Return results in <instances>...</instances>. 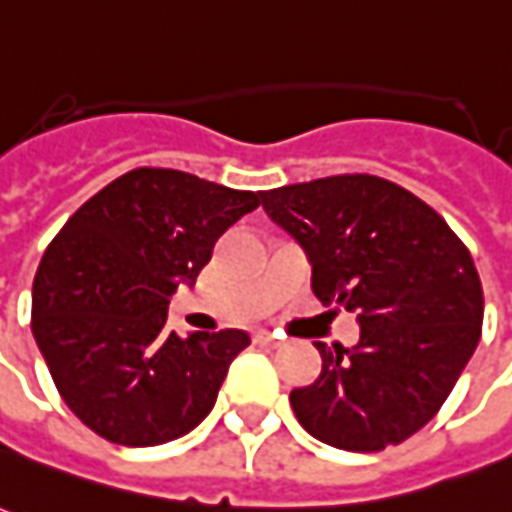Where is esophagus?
<instances>
[{
	"label": "esophagus",
	"instance_id": "1",
	"mask_svg": "<svg viewBox=\"0 0 512 512\" xmlns=\"http://www.w3.org/2000/svg\"><path fill=\"white\" fill-rule=\"evenodd\" d=\"M252 339H255V344H260V347H277V344H280V339H277V336H271L269 330H255V336H252Z\"/></svg>",
	"mask_w": 512,
	"mask_h": 512
}]
</instances>
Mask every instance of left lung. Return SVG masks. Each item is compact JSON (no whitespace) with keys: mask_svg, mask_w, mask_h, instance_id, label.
<instances>
[{"mask_svg":"<svg viewBox=\"0 0 512 512\" xmlns=\"http://www.w3.org/2000/svg\"><path fill=\"white\" fill-rule=\"evenodd\" d=\"M314 266L322 305L356 311L353 347L316 342L322 373L291 392L302 429L344 451L420 431L474 356L485 297L468 246L401 184L342 173L260 193Z\"/></svg>","mask_w":512,"mask_h":512,"instance_id":"8db88e82","label":"left lung"}]
</instances>
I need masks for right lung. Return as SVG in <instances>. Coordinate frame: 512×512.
<instances>
[{"label":"right lung","instance_id":"right-lung-1","mask_svg":"<svg viewBox=\"0 0 512 512\" xmlns=\"http://www.w3.org/2000/svg\"><path fill=\"white\" fill-rule=\"evenodd\" d=\"M260 193L137 168L66 221L33 280V336L58 395L117 446H159L210 415L246 330L179 336L168 302Z\"/></svg>","mask_w":512,"mask_h":512}]
</instances>
